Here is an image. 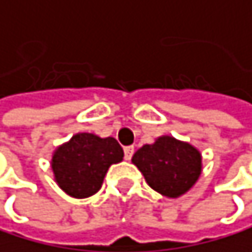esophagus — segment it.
Listing matches in <instances>:
<instances>
[{"mask_svg":"<svg viewBox=\"0 0 252 252\" xmlns=\"http://www.w3.org/2000/svg\"><path fill=\"white\" fill-rule=\"evenodd\" d=\"M134 156V146H126L125 148V158L126 160H130Z\"/></svg>","mask_w":252,"mask_h":252,"instance_id":"1","label":"esophagus"}]
</instances>
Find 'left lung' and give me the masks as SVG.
<instances>
[{
	"instance_id": "obj_1",
	"label": "left lung",
	"mask_w": 252,
	"mask_h": 252,
	"mask_svg": "<svg viewBox=\"0 0 252 252\" xmlns=\"http://www.w3.org/2000/svg\"><path fill=\"white\" fill-rule=\"evenodd\" d=\"M132 163L152 189L168 198L186 194L203 171L200 151L171 135H161L152 145H143L134 154Z\"/></svg>"
}]
</instances>
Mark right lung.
<instances>
[{"label":"right lung","mask_w":252,"mask_h":252,"mask_svg":"<svg viewBox=\"0 0 252 252\" xmlns=\"http://www.w3.org/2000/svg\"><path fill=\"white\" fill-rule=\"evenodd\" d=\"M123 157V148L114 137L78 132L54 151L50 166L63 191L73 198H86L100 191L107 169Z\"/></svg>","instance_id":"1"}]
</instances>
